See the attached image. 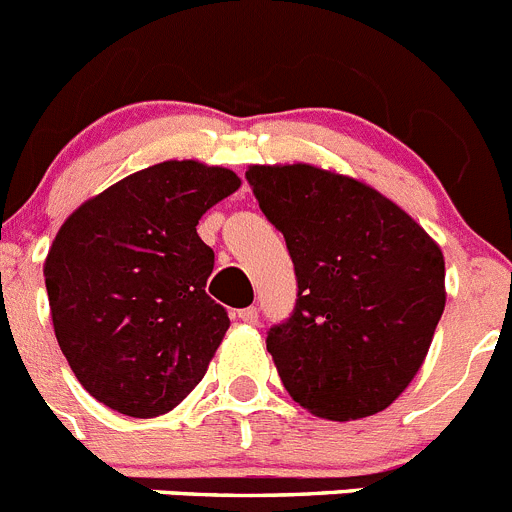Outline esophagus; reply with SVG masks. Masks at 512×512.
<instances>
[{"label":"esophagus","instance_id":"34e87169","mask_svg":"<svg viewBox=\"0 0 512 512\" xmlns=\"http://www.w3.org/2000/svg\"><path fill=\"white\" fill-rule=\"evenodd\" d=\"M238 318L243 320V323H256L259 320V310L256 307H243V310H238Z\"/></svg>","mask_w":512,"mask_h":512}]
</instances>
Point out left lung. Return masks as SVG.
Returning <instances> with one entry per match:
<instances>
[{"mask_svg":"<svg viewBox=\"0 0 512 512\" xmlns=\"http://www.w3.org/2000/svg\"><path fill=\"white\" fill-rule=\"evenodd\" d=\"M261 212L282 230L297 305L266 348L307 413H382L420 372L446 307L441 246L369 184L312 164L248 166Z\"/></svg>","mask_w":512,"mask_h":512,"instance_id":"8db88e82","label":"left lung"}]
</instances>
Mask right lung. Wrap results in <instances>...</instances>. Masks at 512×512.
<instances>
[{
	"mask_svg": "<svg viewBox=\"0 0 512 512\" xmlns=\"http://www.w3.org/2000/svg\"><path fill=\"white\" fill-rule=\"evenodd\" d=\"M241 187L200 161H161L76 207L43 277L81 387L130 418L174 410L202 382L230 318L205 292L215 253L200 217Z\"/></svg>",
	"mask_w": 512,
	"mask_h": 512,
	"instance_id": "add662e5",
	"label": "right lung"
}]
</instances>
